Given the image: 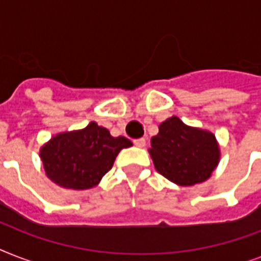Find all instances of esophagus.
<instances>
[{"mask_svg": "<svg viewBox=\"0 0 261 261\" xmlns=\"http://www.w3.org/2000/svg\"><path fill=\"white\" fill-rule=\"evenodd\" d=\"M134 145L138 147H143L146 145V141H145V138H138L134 141Z\"/></svg>", "mask_w": 261, "mask_h": 261, "instance_id": "esophagus-1", "label": "esophagus"}]
</instances>
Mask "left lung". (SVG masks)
<instances>
[{
	"instance_id": "8db88e82",
	"label": "left lung",
	"mask_w": 261,
	"mask_h": 261,
	"mask_svg": "<svg viewBox=\"0 0 261 261\" xmlns=\"http://www.w3.org/2000/svg\"><path fill=\"white\" fill-rule=\"evenodd\" d=\"M149 153L155 171L182 187L206 181L221 160L215 135L208 130L187 126L177 116L160 124L159 134L151 137Z\"/></svg>"
}]
</instances>
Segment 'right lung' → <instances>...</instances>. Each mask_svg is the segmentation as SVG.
I'll return each mask as SVG.
<instances>
[{
  "label": "right lung",
  "instance_id": "obj_1",
  "mask_svg": "<svg viewBox=\"0 0 261 261\" xmlns=\"http://www.w3.org/2000/svg\"><path fill=\"white\" fill-rule=\"evenodd\" d=\"M130 146V139L114 138L106 127L90 122L85 128L51 137L39 155L51 181L66 190L84 191L97 186L119 151Z\"/></svg>",
  "mask_w": 261,
  "mask_h": 261
}]
</instances>
